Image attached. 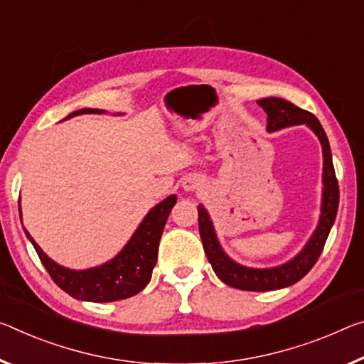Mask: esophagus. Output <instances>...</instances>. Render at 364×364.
<instances>
[{
    "instance_id": "1",
    "label": "esophagus",
    "mask_w": 364,
    "mask_h": 364,
    "mask_svg": "<svg viewBox=\"0 0 364 364\" xmlns=\"http://www.w3.org/2000/svg\"><path fill=\"white\" fill-rule=\"evenodd\" d=\"M199 186H200V180L196 176H189L183 181V188L186 189V191H194V189H198Z\"/></svg>"
}]
</instances>
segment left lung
<instances>
[{"label": "left lung", "instance_id": "1", "mask_svg": "<svg viewBox=\"0 0 364 364\" xmlns=\"http://www.w3.org/2000/svg\"><path fill=\"white\" fill-rule=\"evenodd\" d=\"M257 105L267 113L269 132L296 124H306L308 128L314 131V134L321 141L322 157H324V168H322V184H324V188H322L321 218L313 236H311L301 252L293 257L291 261L272 269H251L230 259L223 252L220 243H218L209 213H207L203 204L198 205L199 235L200 240H203L205 256L212 264L213 272L217 274V277L223 284L246 291L279 290V288L290 287L301 280L313 269V265L319 259L322 250H324L327 236L331 233L333 222H336L340 198L338 181L332 164L331 146H328L326 131L322 129L319 119L313 113H309L303 108H298L291 102L279 99V97L261 99L257 100Z\"/></svg>", "mask_w": 364, "mask_h": 364}]
</instances>
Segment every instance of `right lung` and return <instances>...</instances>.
I'll return each mask as SVG.
<instances>
[{
	"instance_id": "1",
	"label": "right lung",
	"mask_w": 364,
	"mask_h": 364,
	"mask_svg": "<svg viewBox=\"0 0 364 364\" xmlns=\"http://www.w3.org/2000/svg\"><path fill=\"white\" fill-rule=\"evenodd\" d=\"M85 113H105L103 109L97 108H82L77 109L68 118L76 117V114ZM176 204V196L171 194L165 200H161L151 209V212L144 217L139 227L131 236L123 250L114 256L112 261L92 267L85 270H73L66 269L63 265L56 264L55 261L45 255L27 230L24 232L27 238L36 247L37 255L42 261L43 267L47 269L55 284L65 290L68 295L82 301H94V303H109L118 301L129 296H134L152 279V270L157 264L159 255V243L160 236L164 233L166 218H168L171 207ZM21 215V207H19Z\"/></svg>"
}]
</instances>
